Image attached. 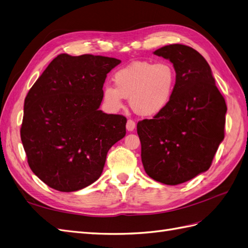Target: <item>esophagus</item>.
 <instances>
[{"label": "esophagus", "instance_id": "1", "mask_svg": "<svg viewBox=\"0 0 248 248\" xmlns=\"http://www.w3.org/2000/svg\"><path fill=\"white\" fill-rule=\"evenodd\" d=\"M126 129L128 131H133L136 129V122H134L133 120H128L126 123Z\"/></svg>", "mask_w": 248, "mask_h": 248}]
</instances>
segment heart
Here are the masks:
<instances>
[{"mask_svg":"<svg viewBox=\"0 0 248 248\" xmlns=\"http://www.w3.org/2000/svg\"><path fill=\"white\" fill-rule=\"evenodd\" d=\"M115 88L104 87L102 99L111 111L123 107L128 98L132 110L141 117H154L171 101L177 84L175 67L170 62L136 61L118 70L112 78Z\"/></svg>","mask_w":248,"mask_h":248,"instance_id":"1","label":"heart"}]
</instances>
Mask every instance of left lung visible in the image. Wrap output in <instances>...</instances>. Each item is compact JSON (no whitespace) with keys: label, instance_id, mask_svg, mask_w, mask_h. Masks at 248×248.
I'll return each mask as SVG.
<instances>
[{"label":"left lung","instance_id":"8db88e82","mask_svg":"<svg viewBox=\"0 0 248 248\" xmlns=\"http://www.w3.org/2000/svg\"><path fill=\"white\" fill-rule=\"evenodd\" d=\"M177 73L169 107L138 123L141 162L155 181L177 185L209 170L224 139L227 104L209 64L199 51L170 44L154 51Z\"/></svg>","mask_w":248,"mask_h":248}]
</instances>
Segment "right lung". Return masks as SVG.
Here are the masks:
<instances>
[{"label":"right lung","instance_id":"add662e5","mask_svg":"<svg viewBox=\"0 0 248 248\" xmlns=\"http://www.w3.org/2000/svg\"><path fill=\"white\" fill-rule=\"evenodd\" d=\"M115 58L61 54L25 99L20 128L32 171L51 188L71 192L101 176L108 150L126 134L127 120L99 107Z\"/></svg>","mask_w":248,"mask_h":248}]
</instances>
